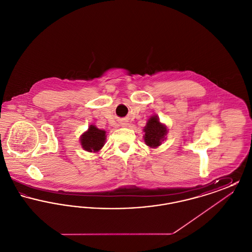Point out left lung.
Segmentation results:
<instances>
[{"mask_svg": "<svg viewBox=\"0 0 252 252\" xmlns=\"http://www.w3.org/2000/svg\"><path fill=\"white\" fill-rule=\"evenodd\" d=\"M144 143L150 148H157L166 140L167 126L162 124L158 115H152L144 127Z\"/></svg>", "mask_w": 252, "mask_h": 252, "instance_id": "1", "label": "left lung"}]
</instances>
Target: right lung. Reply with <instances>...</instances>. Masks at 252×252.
<instances>
[{
  "instance_id": "1",
  "label": "right lung",
  "mask_w": 252,
  "mask_h": 252,
  "mask_svg": "<svg viewBox=\"0 0 252 252\" xmlns=\"http://www.w3.org/2000/svg\"><path fill=\"white\" fill-rule=\"evenodd\" d=\"M107 132L98 128L94 125H91L87 131L82 133L80 136V144L87 152L97 153L104 146Z\"/></svg>"
}]
</instances>
